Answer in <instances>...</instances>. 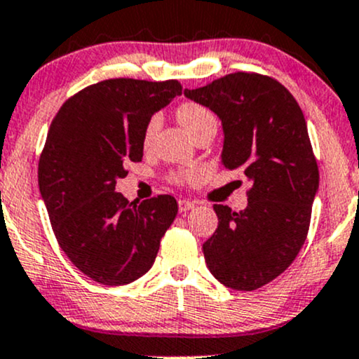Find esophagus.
Returning a JSON list of instances; mask_svg holds the SVG:
<instances>
[{
    "instance_id": "34e87169",
    "label": "esophagus",
    "mask_w": 359,
    "mask_h": 359,
    "mask_svg": "<svg viewBox=\"0 0 359 359\" xmlns=\"http://www.w3.org/2000/svg\"><path fill=\"white\" fill-rule=\"evenodd\" d=\"M194 207H195V202H191V200H187V198L178 200V210L181 214H187V212L194 209Z\"/></svg>"
}]
</instances>
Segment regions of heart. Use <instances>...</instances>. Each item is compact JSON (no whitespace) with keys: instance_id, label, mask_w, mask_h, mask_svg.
<instances>
[{"instance_id":"obj_1","label":"heart","mask_w":359,"mask_h":359,"mask_svg":"<svg viewBox=\"0 0 359 359\" xmlns=\"http://www.w3.org/2000/svg\"><path fill=\"white\" fill-rule=\"evenodd\" d=\"M178 119L181 121V125L187 128V132L191 135V137H194V135L198 132L200 128H203V126L209 125V123L215 121L214 114H212L210 111L207 109V107L200 106V104H195V102L181 104V106L178 107ZM159 126H161V118L159 116H152L149 119L147 125H145V130H144V144L145 145L152 142V138L156 137ZM191 175H194V172L181 171L175 176V180L176 181L188 180Z\"/></svg>"}]
</instances>
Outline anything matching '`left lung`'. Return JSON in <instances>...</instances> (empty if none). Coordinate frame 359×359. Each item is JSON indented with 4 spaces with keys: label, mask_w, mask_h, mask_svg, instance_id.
<instances>
[{
    "label": "left lung",
    "mask_w": 359,
    "mask_h": 359,
    "mask_svg": "<svg viewBox=\"0 0 359 359\" xmlns=\"http://www.w3.org/2000/svg\"><path fill=\"white\" fill-rule=\"evenodd\" d=\"M184 95L217 114L222 164L252 181L245 210L214 205L219 226L203 243L207 267L226 287L253 291L292 264L310 227L318 165L303 111L260 73H229Z\"/></svg>",
    "instance_id": "8db88e82"
}]
</instances>
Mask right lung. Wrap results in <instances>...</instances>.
Returning <instances> with one entry per match:
<instances>
[{"mask_svg": "<svg viewBox=\"0 0 359 359\" xmlns=\"http://www.w3.org/2000/svg\"><path fill=\"white\" fill-rule=\"evenodd\" d=\"M181 94L178 80L109 79L61 106L39 159V190L61 250L95 283L123 286L149 272L178 203L157 195L135 205L116 191L128 161L144 156L154 113Z\"/></svg>", "mask_w": 359, "mask_h": 359, "instance_id": "right-lung-1", "label": "right lung"}]
</instances>
